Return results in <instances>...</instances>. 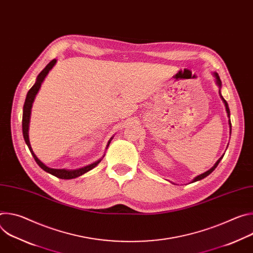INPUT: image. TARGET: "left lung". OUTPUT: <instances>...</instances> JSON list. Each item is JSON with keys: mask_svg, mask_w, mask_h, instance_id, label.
I'll list each match as a JSON object with an SVG mask.
<instances>
[{"mask_svg": "<svg viewBox=\"0 0 253 253\" xmlns=\"http://www.w3.org/2000/svg\"><path fill=\"white\" fill-rule=\"evenodd\" d=\"M213 75H214V77H215V81H216V84L218 85V87H219V95H220V97H221V99H222V101H223V103H224V105H225V109H226V112H227V116H228V118H229V121H228V124H229V127H230V132H231V122H230V111H229V107H228V104H227V102L225 101V99L222 97V95H221V93H220V88H221V80H220V78H219V75L216 73V72H214L213 73ZM223 158V155L217 160V162H216L215 164H214V166L212 167V168H210L208 171H206V172H204L203 174H200V175H198V176H196L194 179H193V181L192 182H196V181H198V180H201V179H203V178H205L206 176H208L216 167H217V165L219 164V162H220V160Z\"/></svg>", "mask_w": 253, "mask_h": 253, "instance_id": "1", "label": "left lung"}]
</instances>
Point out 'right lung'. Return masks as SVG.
<instances>
[{"instance_id":"obj_1","label":"right lung","mask_w":253,"mask_h":253,"mask_svg":"<svg viewBox=\"0 0 253 253\" xmlns=\"http://www.w3.org/2000/svg\"><path fill=\"white\" fill-rule=\"evenodd\" d=\"M57 60L54 59L52 60L45 68L44 70L41 72V73L38 75L37 77V80H36V83L34 84V86L29 90L28 94H27V97H26V100H25V104H24V107H23V120H22V127H23V136H24V139H25V142L27 144V146L31 152V154L33 155L35 161L37 162V164L46 172L60 178V179H73V178H76V177H79L83 174H85L86 172L90 171L91 169H93L94 167H96L102 159L100 160H97L96 162L90 164V165H87V166H84L82 168H78V169H74V170H69V169H55V168H50L48 166H46L37 156L35 155V153L33 152L32 150V147H31V144H30V140H29V123H30V117H31V109H32V106H33V102L35 100V97L36 95H37V93L39 92L40 90V87L44 81V79L46 78V76L48 75L49 71L55 66ZM113 138V137H112ZM112 138L109 140V142H108L107 144V147L106 149L108 148V146H109V144L112 140ZM104 157V156H103Z\"/></svg>"}]
</instances>
